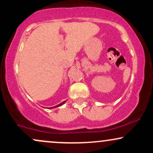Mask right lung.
I'll return each instance as SVG.
<instances>
[{"instance_id": "add662e5", "label": "right lung", "mask_w": 153, "mask_h": 153, "mask_svg": "<svg viewBox=\"0 0 153 153\" xmlns=\"http://www.w3.org/2000/svg\"><path fill=\"white\" fill-rule=\"evenodd\" d=\"M65 102V101H63L62 103H59V105H57V106H54V107H52V108H56V107H58V106H62V104H64Z\"/></svg>"}]
</instances>
